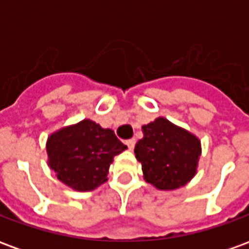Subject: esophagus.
I'll return each instance as SVG.
<instances>
[{"label": "esophagus", "instance_id": "34e87169", "mask_svg": "<svg viewBox=\"0 0 249 249\" xmlns=\"http://www.w3.org/2000/svg\"><path fill=\"white\" fill-rule=\"evenodd\" d=\"M125 144L128 145V148H129L130 151H133V148H135V144H136L135 139H130V140H126V141H125Z\"/></svg>", "mask_w": 249, "mask_h": 249}]
</instances>
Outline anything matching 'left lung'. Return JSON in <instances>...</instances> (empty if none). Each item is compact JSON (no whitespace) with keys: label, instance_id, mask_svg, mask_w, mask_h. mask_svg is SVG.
Masks as SVG:
<instances>
[{"label":"left lung","instance_id":"obj_1","mask_svg":"<svg viewBox=\"0 0 249 249\" xmlns=\"http://www.w3.org/2000/svg\"><path fill=\"white\" fill-rule=\"evenodd\" d=\"M135 146L144 178L161 191L180 188L196 175L201 145L196 136L164 117L142 126Z\"/></svg>","mask_w":249,"mask_h":249}]
</instances>
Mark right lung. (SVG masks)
<instances>
[{
  "label": "right lung",
  "instance_id": "add662e5",
  "mask_svg": "<svg viewBox=\"0 0 249 249\" xmlns=\"http://www.w3.org/2000/svg\"><path fill=\"white\" fill-rule=\"evenodd\" d=\"M126 149L112 129L90 120L66 126L48 139L49 167L57 178L74 191H92L108 180L113 157Z\"/></svg>",
  "mask_w": 249,
  "mask_h": 249
}]
</instances>
